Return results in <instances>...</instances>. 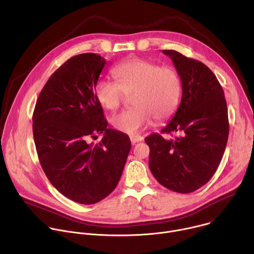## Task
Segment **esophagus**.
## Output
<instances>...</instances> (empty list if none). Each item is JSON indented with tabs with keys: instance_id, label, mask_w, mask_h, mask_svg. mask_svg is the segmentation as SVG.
<instances>
[{
	"instance_id": "34e87169",
	"label": "esophagus",
	"mask_w": 254,
	"mask_h": 254,
	"mask_svg": "<svg viewBox=\"0 0 254 254\" xmlns=\"http://www.w3.org/2000/svg\"><path fill=\"white\" fill-rule=\"evenodd\" d=\"M129 138H130L131 143H135V142L141 141L143 139V137L141 135H138V134H130Z\"/></svg>"
}]
</instances>
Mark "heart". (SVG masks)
Masks as SVG:
<instances>
[{
	"label": "heart",
	"mask_w": 254,
	"mask_h": 254,
	"mask_svg": "<svg viewBox=\"0 0 254 254\" xmlns=\"http://www.w3.org/2000/svg\"><path fill=\"white\" fill-rule=\"evenodd\" d=\"M116 81L99 79L94 93L99 104L116 111L130 96L133 108L112 119L116 129L135 133L157 121L169 119L179 105L182 84L175 68L160 66L154 61L130 58L112 70Z\"/></svg>",
	"instance_id": "b5f03b06"
}]
</instances>
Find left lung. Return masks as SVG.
I'll return each mask as SVG.
<instances>
[{
    "instance_id": "left-lung-1",
    "label": "left lung",
    "mask_w": 254,
    "mask_h": 254,
    "mask_svg": "<svg viewBox=\"0 0 254 254\" xmlns=\"http://www.w3.org/2000/svg\"><path fill=\"white\" fill-rule=\"evenodd\" d=\"M172 60L182 82V99L161 133L144 138L150 147L149 167L167 189L188 194L205 185L223 157L229 133L227 104L213 72L202 62L175 50H163Z\"/></svg>"
}]
</instances>
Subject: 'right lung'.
I'll return each instance as SVG.
<instances>
[{"mask_svg":"<svg viewBox=\"0 0 254 254\" xmlns=\"http://www.w3.org/2000/svg\"><path fill=\"white\" fill-rule=\"evenodd\" d=\"M105 63L94 53L68 59L44 85L32 119L36 151L50 183L84 205L101 201L116 189L131 146L128 135L107 128L95 97ZM96 134L103 137L93 144Z\"/></svg>","mask_w":254,"mask_h":254,"instance_id":"1","label":"right lung"}]
</instances>
